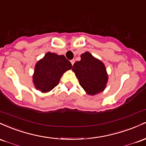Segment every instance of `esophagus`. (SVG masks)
Segmentation results:
<instances>
[{
	"instance_id": "1",
	"label": "esophagus",
	"mask_w": 146,
	"mask_h": 146,
	"mask_svg": "<svg viewBox=\"0 0 146 146\" xmlns=\"http://www.w3.org/2000/svg\"><path fill=\"white\" fill-rule=\"evenodd\" d=\"M70 62H71V63H72V65H74V62H75V60L74 59H72V60H70Z\"/></svg>"
}]
</instances>
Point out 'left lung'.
<instances>
[{
    "mask_svg": "<svg viewBox=\"0 0 146 146\" xmlns=\"http://www.w3.org/2000/svg\"><path fill=\"white\" fill-rule=\"evenodd\" d=\"M81 58V60L75 62L72 67L80 86L90 95L104 91L108 80L104 63L88 52L82 54Z\"/></svg>",
    "mask_w": 146,
    "mask_h": 146,
    "instance_id": "obj_1",
    "label": "left lung"
}]
</instances>
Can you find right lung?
I'll use <instances>...</instances> for the list:
<instances>
[{"instance_id": "obj_1", "label": "right lung", "mask_w": 146, "mask_h": 146, "mask_svg": "<svg viewBox=\"0 0 146 146\" xmlns=\"http://www.w3.org/2000/svg\"><path fill=\"white\" fill-rule=\"evenodd\" d=\"M72 67L65 56L47 52L35 65L33 83L36 89L43 93L51 91L59 83L63 73Z\"/></svg>"}]
</instances>
